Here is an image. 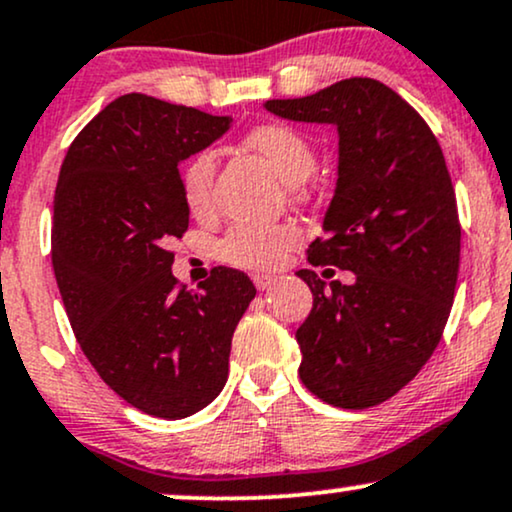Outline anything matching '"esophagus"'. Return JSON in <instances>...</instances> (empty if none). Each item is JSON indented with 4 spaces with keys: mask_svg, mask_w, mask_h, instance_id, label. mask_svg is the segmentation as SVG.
I'll return each mask as SVG.
<instances>
[{
    "mask_svg": "<svg viewBox=\"0 0 512 512\" xmlns=\"http://www.w3.org/2000/svg\"><path fill=\"white\" fill-rule=\"evenodd\" d=\"M276 279L274 276H267V274H252V283L257 286V291H267L269 286H272Z\"/></svg>",
    "mask_w": 512,
    "mask_h": 512,
    "instance_id": "34e87169",
    "label": "esophagus"
}]
</instances>
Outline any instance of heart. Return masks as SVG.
Segmentation results:
<instances>
[{"label": "heart", "mask_w": 512, "mask_h": 512, "mask_svg": "<svg viewBox=\"0 0 512 512\" xmlns=\"http://www.w3.org/2000/svg\"><path fill=\"white\" fill-rule=\"evenodd\" d=\"M245 145L272 166L283 183L305 181L315 169V152L310 143L283 123H264V126L252 128L245 135ZM214 174H217V159L209 150L197 152L183 166V200L193 214H202L212 207ZM298 243L300 231L293 224H238L226 231V236L217 243V257L221 262L250 269V272H272Z\"/></svg>", "instance_id": "b5f03b06"}]
</instances>
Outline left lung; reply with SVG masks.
I'll return each mask as SVG.
<instances>
[{"mask_svg":"<svg viewBox=\"0 0 512 512\" xmlns=\"http://www.w3.org/2000/svg\"><path fill=\"white\" fill-rule=\"evenodd\" d=\"M291 121L338 128V181L312 267L353 272L329 286L298 276L312 310L295 338L300 379L324 403L365 410L417 377L439 346L460 267L458 202L432 128L374 78H346L298 100H269Z\"/></svg>","mask_w":512,"mask_h":512,"instance_id":"left-lung-1","label":"left lung"}]
</instances>
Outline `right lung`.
I'll use <instances>...</instances> for the list:
<instances>
[{
  "label": "right lung",
  "mask_w": 512,
  "mask_h": 512,
  "mask_svg": "<svg viewBox=\"0 0 512 512\" xmlns=\"http://www.w3.org/2000/svg\"><path fill=\"white\" fill-rule=\"evenodd\" d=\"M229 126V116L131 92L76 135L59 171L52 267L73 334L109 389L162 420L219 396L257 293L229 267H214L197 293L171 274L169 243L190 214L178 164Z\"/></svg>",
  "instance_id": "add662e5"
}]
</instances>
